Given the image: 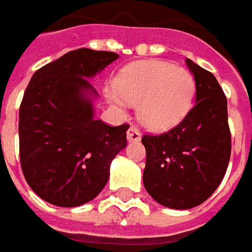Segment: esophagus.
I'll use <instances>...</instances> for the list:
<instances>
[{
	"instance_id": "34e87169",
	"label": "esophagus",
	"mask_w": 252,
	"mask_h": 252,
	"mask_svg": "<svg viewBox=\"0 0 252 252\" xmlns=\"http://www.w3.org/2000/svg\"><path fill=\"white\" fill-rule=\"evenodd\" d=\"M126 138L129 142H138L141 139V132L135 128V126H129L126 131Z\"/></svg>"
}]
</instances>
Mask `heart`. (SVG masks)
Masks as SVG:
<instances>
[{
    "label": "heart",
    "instance_id": "obj_1",
    "mask_svg": "<svg viewBox=\"0 0 252 252\" xmlns=\"http://www.w3.org/2000/svg\"><path fill=\"white\" fill-rule=\"evenodd\" d=\"M195 83L184 68L164 61H141L118 75L107 99L118 110L138 103V117L152 131H167L180 124L192 106Z\"/></svg>",
    "mask_w": 252,
    "mask_h": 252
}]
</instances>
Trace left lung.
<instances>
[{
	"label": "left lung",
	"mask_w": 252,
	"mask_h": 252,
	"mask_svg": "<svg viewBox=\"0 0 252 252\" xmlns=\"http://www.w3.org/2000/svg\"><path fill=\"white\" fill-rule=\"evenodd\" d=\"M186 64L195 82L194 107L169 132L142 136L145 189L158 204L180 211L212 195L224 177L231 152L227 100L220 85L189 58Z\"/></svg>",
	"instance_id": "1"
}]
</instances>
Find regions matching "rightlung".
Segmentation results:
<instances>
[{
	"instance_id": "add662e5",
	"label": "right lung",
	"mask_w": 252,
	"mask_h": 252,
	"mask_svg": "<svg viewBox=\"0 0 252 252\" xmlns=\"http://www.w3.org/2000/svg\"><path fill=\"white\" fill-rule=\"evenodd\" d=\"M118 58L79 48L41 66L32 76L19 109L23 176L48 204L74 208L99 195L110 164L126 146L128 124L94 118L99 97L91 79Z\"/></svg>"
}]
</instances>
